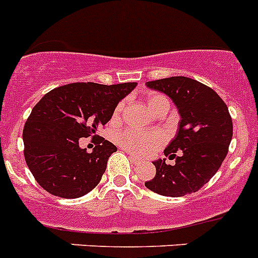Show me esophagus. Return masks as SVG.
Wrapping results in <instances>:
<instances>
[{
	"instance_id": "esophagus-1",
	"label": "esophagus",
	"mask_w": 258,
	"mask_h": 258,
	"mask_svg": "<svg viewBox=\"0 0 258 258\" xmlns=\"http://www.w3.org/2000/svg\"><path fill=\"white\" fill-rule=\"evenodd\" d=\"M130 158H131V160H133V163H135V164H139L140 163V159L139 158H136L135 155H130Z\"/></svg>"
}]
</instances>
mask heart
Wrapping results in <instances>:
<instances>
[{
  "label": "heart",
  "instance_id": "b5f03b06",
  "mask_svg": "<svg viewBox=\"0 0 258 258\" xmlns=\"http://www.w3.org/2000/svg\"><path fill=\"white\" fill-rule=\"evenodd\" d=\"M148 108L152 114L159 115L169 110V100L162 94H150L146 99ZM125 108V102L122 100L116 104L112 114L115 122L120 120ZM116 142L122 148L133 152L134 155L151 154L164 143V136L159 131H136V130H124L116 135Z\"/></svg>",
  "mask_w": 258,
  "mask_h": 258
}]
</instances>
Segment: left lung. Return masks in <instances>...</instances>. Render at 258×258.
Wrapping results in <instances>:
<instances>
[{"label":"left lung","mask_w":258,"mask_h":258,"mask_svg":"<svg viewBox=\"0 0 258 258\" xmlns=\"http://www.w3.org/2000/svg\"><path fill=\"white\" fill-rule=\"evenodd\" d=\"M168 95L179 110V130L167 146L165 159L155 160L156 175L146 187L155 194L180 198L196 192L212 179L228 154L233 124L227 104L211 87L187 77L146 83Z\"/></svg>","instance_id":"left-lung-1"}]
</instances>
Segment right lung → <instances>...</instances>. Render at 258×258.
<instances>
[{"label": "right lung", "mask_w": 258, "mask_h": 258, "mask_svg": "<svg viewBox=\"0 0 258 258\" xmlns=\"http://www.w3.org/2000/svg\"><path fill=\"white\" fill-rule=\"evenodd\" d=\"M136 82L99 85L70 83L43 95L24 127V155L37 183L54 196L81 198L98 185L107 160L118 148L99 138L93 152L79 147L114 114Z\"/></svg>", "instance_id": "obj_1"}]
</instances>
